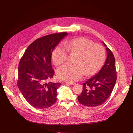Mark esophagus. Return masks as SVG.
Returning a JSON list of instances; mask_svg holds the SVG:
<instances>
[{"instance_id": "34e87169", "label": "esophagus", "mask_w": 133, "mask_h": 133, "mask_svg": "<svg viewBox=\"0 0 133 133\" xmlns=\"http://www.w3.org/2000/svg\"><path fill=\"white\" fill-rule=\"evenodd\" d=\"M66 83L69 84V85H74V84H75L74 82H66Z\"/></svg>"}]
</instances>
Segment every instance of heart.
<instances>
[{
	"mask_svg": "<svg viewBox=\"0 0 133 133\" xmlns=\"http://www.w3.org/2000/svg\"><path fill=\"white\" fill-rule=\"evenodd\" d=\"M66 49L71 54H76L75 65H64L57 70V77L69 82H75L87 75L95 74L102 67L105 59V50L100 44H94L91 40L79 38L68 41L65 46L59 44L53 50L51 59L56 65L66 61L68 57Z\"/></svg>",
	"mask_w": 133,
	"mask_h": 133,
	"instance_id": "b5f03b06",
	"label": "heart"
}]
</instances>
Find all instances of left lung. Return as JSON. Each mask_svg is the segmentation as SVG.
I'll use <instances>...</instances> for the list:
<instances>
[{"mask_svg":"<svg viewBox=\"0 0 133 133\" xmlns=\"http://www.w3.org/2000/svg\"><path fill=\"white\" fill-rule=\"evenodd\" d=\"M107 58L99 73L83 84V91L78 96L79 102L86 107L102 105L109 97L116 83L117 75L113 54L106 44Z\"/></svg>","mask_w":133,"mask_h":133,"instance_id":"1","label":"left lung"}]
</instances>
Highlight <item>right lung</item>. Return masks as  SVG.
Instances as JSON below:
<instances>
[{"mask_svg":"<svg viewBox=\"0 0 133 133\" xmlns=\"http://www.w3.org/2000/svg\"><path fill=\"white\" fill-rule=\"evenodd\" d=\"M68 34L62 32L36 39L20 60L17 85L26 101L35 108H49L57 101V90L61 84L48 82L54 74L51 54Z\"/></svg>","mask_w":133,"mask_h":133,"instance_id":"obj_1","label":"right lung"}]
</instances>
